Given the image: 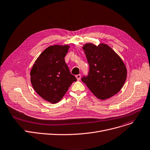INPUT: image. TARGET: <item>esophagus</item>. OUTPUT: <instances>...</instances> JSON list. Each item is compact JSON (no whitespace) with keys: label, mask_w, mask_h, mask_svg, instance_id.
<instances>
[{"label":"esophagus","mask_w":150,"mask_h":150,"mask_svg":"<svg viewBox=\"0 0 150 150\" xmlns=\"http://www.w3.org/2000/svg\"><path fill=\"white\" fill-rule=\"evenodd\" d=\"M76 79H77V80H80V78H81V75L80 74H79V75H76Z\"/></svg>","instance_id":"obj_1"}]
</instances>
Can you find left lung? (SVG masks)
<instances>
[{"mask_svg":"<svg viewBox=\"0 0 150 150\" xmlns=\"http://www.w3.org/2000/svg\"><path fill=\"white\" fill-rule=\"evenodd\" d=\"M83 49L89 64L87 76L81 80L99 99L113 96L122 88L127 78V67L121 58L108 45L87 43Z\"/></svg>","mask_w":150,"mask_h":150,"instance_id":"left-lung-1","label":"left lung"}]
</instances>
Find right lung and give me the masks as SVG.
<instances>
[{
	"label": "right lung",
	"instance_id": "obj_1",
	"mask_svg": "<svg viewBox=\"0 0 150 150\" xmlns=\"http://www.w3.org/2000/svg\"><path fill=\"white\" fill-rule=\"evenodd\" d=\"M69 47L67 45L49 46L37 58L30 72L34 91L52 104L61 101L69 87L76 81L64 60Z\"/></svg>",
	"mask_w": 150,
	"mask_h": 150
}]
</instances>
